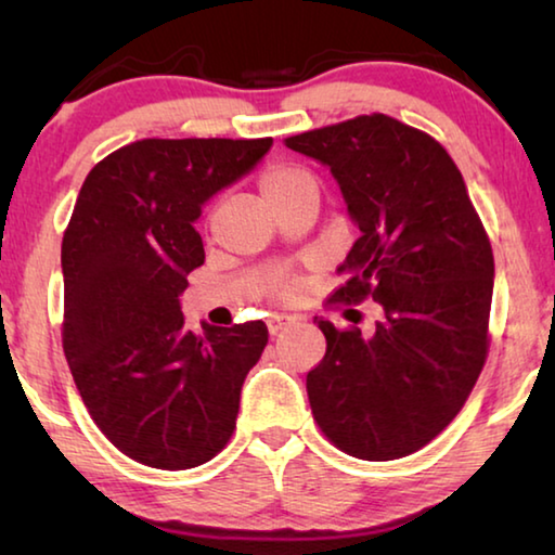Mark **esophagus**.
I'll return each instance as SVG.
<instances>
[{
  "mask_svg": "<svg viewBox=\"0 0 555 555\" xmlns=\"http://www.w3.org/2000/svg\"><path fill=\"white\" fill-rule=\"evenodd\" d=\"M294 323H296V318L286 315V313H271L267 318V327H269L271 335H279L281 331H286V327L294 325Z\"/></svg>",
  "mask_w": 555,
  "mask_h": 555,
  "instance_id": "esophagus-1",
  "label": "esophagus"
}]
</instances>
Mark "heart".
Listing matches in <instances>:
<instances>
[{
  "label": "heart",
  "instance_id": "obj_1",
  "mask_svg": "<svg viewBox=\"0 0 555 555\" xmlns=\"http://www.w3.org/2000/svg\"><path fill=\"white\" fill-rule=\"evenodd\" d=\"M259 191L267 203L291 198L298 193H318L313 176L298 166H274L261 176Z\"/></svg>",
  "mask_w": 555,
  "mask_h": 555
}]
</instances>
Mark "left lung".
Listing matches in <instances>:
<instances>
[{"mask_svg":"<svg viewBox=\"0 0 555 555\" xmlns=\"http://www.w3.org/2000/svg\"><path fill=\"white\" fill-rule=\"evenodd\" d=\"M331 168L360 240L337 300L372 296V335L318 318L325 357L308 372L313 418L347 455L397 460L463 409L487 357L494 259L463 173L434 137L387 115L288 137Z\"/></svg>","mask_w":555,"mask_h":555,"instance_id":"1","label":"left lung"}]
</instances>
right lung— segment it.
Listing matches in <instances>:
<instances>
[{
	"mask_svg": "<svg viewBox=\"0 0 555 555\" xmlns=\"http://www.w3.org/2000/svg\"><path fill=\"white\" fill-rule=\"evenodd\" d=\"M274 139H142L92 168L63 234V350L102 434L137 463L188 469L228 443L261 321L185 327L205 261V203L251 173Z\"/></svg>",
	"mask_w": 555,
	"mask_h": 555,
	"instance_id": "add662e5",
	"label": "right lung"
}]
</instances>
